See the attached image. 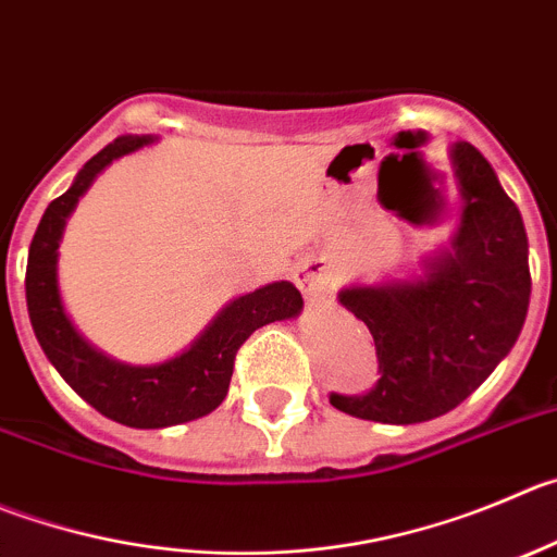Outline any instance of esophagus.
Masks as SVG:
<instances>
[{
    "instance_id": "esophagus-1",
    "label": "esophagus",
    "mask_w": 557,
    "mask_h": 557,
    "mask_svg": "<svg viewBox=\"0 0 557 557\" xmlns=\"http://www.w3.org/2000/svg\"><path fill=\"white\" fill-rule=\"evenodd\" d=\"M296 285H299V290H302L308 302H321L332 288L330 269H326L324 261L302 263L299 272H296Z\"/></svg>"
}]
</instances>
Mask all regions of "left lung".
Segmentation results:
<instances>
[{"instance_id":"8db88e82","label":"left lung","mask_w":557,"mask_h":557,"mask_svg":"<svg viewBox=\"0 0 557 557\" xmlns=\"http://www.w3.org/2000/svg\"><path fill=\"white\" fill-rule=\"evenodd\" d=\"M465 211L454 249L420 280L355 285L341 305L376 343L379 382L330 404L376 423H423L459 407L522 332L530 302L528 233L492 164L470 143L450 148Z\"/></svg>"}]
</instances>
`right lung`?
<instances>
[{
    "label": "right lung",
    "mask_w": 557,
    "mask_h": 557,
    "mask_svg": "<svg viewBox=\"0 0 557 557\" xmlns=\"http://www.w3.org/2000/svg\"><path fill=\"white\" fill-rule=\"evenodd\" d=\"M148 143H153L148 134L117 137L87 161L65 195L49 202L29 244L27 310L44 355L90 407L132 429H168L214 412L227 396L242 343L272 321L299 315L302 294L288 280H280L238 296L222 308L189 349L156 366H126L92 349L62 308L57 288V247L65 220L90 189L92 178L114 159Z\"/></svg>",
    "instance_id": "right-lung-1"
}]
</instances>
